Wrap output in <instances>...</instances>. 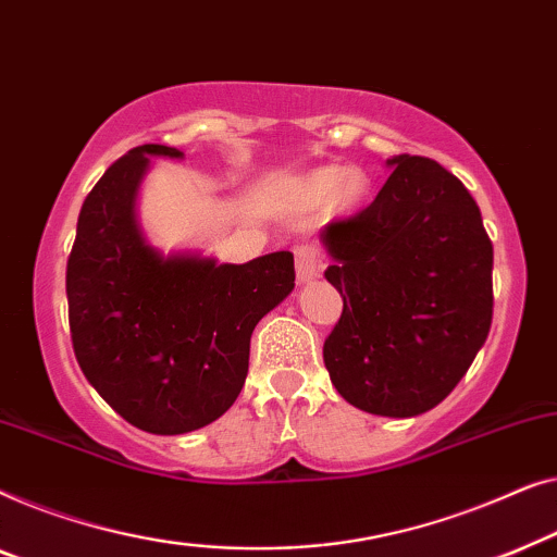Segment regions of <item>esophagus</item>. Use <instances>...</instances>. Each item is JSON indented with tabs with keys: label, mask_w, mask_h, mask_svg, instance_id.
Returning <instances> with one entry per match:
<instances>
[{
	"label": "esophagus",
	"mask_w": 557,
	"mask_h": 557,
	"mask_svg": "<svg viewBox=\"0 0 557 557\" xmlns=\"http://www.w3.org/2000/svg\"><path fill=\"white\" fill-rule=\"evenodd\" d=\"M323 270V260H320V252L315 247H297L295 249V272H297V282L300 285H308V282L315 280Z\"/></svg>",
	"instance_id": "1"
}]
</instances>
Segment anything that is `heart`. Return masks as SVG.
<instances>
[{
	"label": "heart",
	"mask_w": 557,
	"mask_h": 557,
	"mask_svg": "<svg viewBox=\"0 0 557 557\" xmlns=\"http://www.w3.org/2000/svg\"><path fill=\"white\" fill-rule=\"evenodd\" d=\"M297 191L305 201H320L325 199L327 194L333 197V203L343 211L354 209L366 194V178L360 171H341L335 166L315 169L310 174H305L300 182H297Z\"/></svg>",
	"instance_id": "1"
}]
</instances>
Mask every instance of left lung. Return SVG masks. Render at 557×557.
Segmentation results:
<instances>
[{
  "label": "left lung",
  "mask_w": 557,
  "mask_h": 557,
  "mask_svg": "<svg viewBox=\"0 0 557 557\" xmlns=\"http://www.w3.org/2000/svg\"><path fill=\"white\" fill-rule=\"evenodd\" d=\"M379 197L320 232L343 315L323 346L338 394L419 417L451 394L492 325V242L472 194L432 159L394 156Z\"/></svg>",
  "instance_id": "obj_1"
}]
</instances>
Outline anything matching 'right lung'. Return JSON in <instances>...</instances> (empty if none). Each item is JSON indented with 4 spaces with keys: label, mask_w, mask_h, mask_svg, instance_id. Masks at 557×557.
Wrapping results in <instances>:
<instances>
[{
    "label": "right lung",
    "mask_w": 557,
    "mask_h": 557,
    "mask_svg": "<svg viewBox=\"0 0 557 557\" xmlns=\"http://www.w3.org/2000/svg\"><path fill=\"white\" fill-rule=\"evenodd\" d=\"M151 159H184L146 144L106 171L77 216L67 308L85 379L148 434L197 432L237 401L255 325L295 287L293 252L245 264L182 249L163 255L138 222Z\"/></svg>",
    "instance_id": "obj_1"
}]
</instances>
